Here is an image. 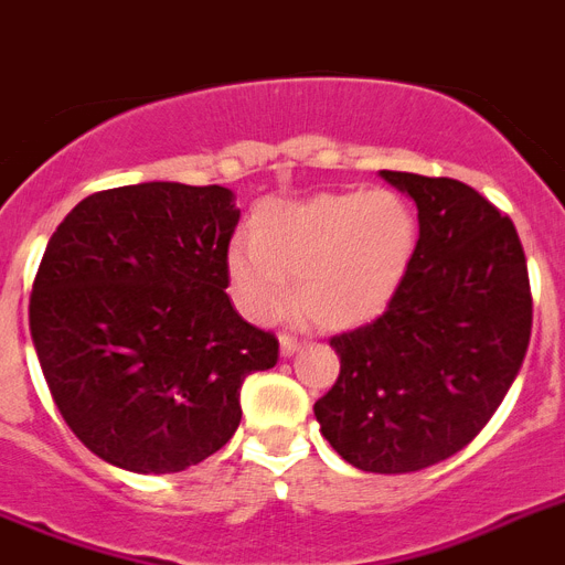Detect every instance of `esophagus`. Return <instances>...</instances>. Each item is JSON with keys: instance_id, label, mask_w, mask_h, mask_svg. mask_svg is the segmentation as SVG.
Returning <instances> with one entry per match:
<instances>
[{"instance_id": "esophagus-1", "label": "esophagus", "mask_w": 565, "mask_h": 565, "mask_svg": "<svg viewBox=\"0 0 565 565\" xmlns=\"http://www.w3.org/2000/svg\"><path fill=\"white\" fill-rule=\"evenodd\" d=\"M298 348H301V341H298L296 335H290V333L281 335V355H292Z\"/></svg>"}]
</instances>
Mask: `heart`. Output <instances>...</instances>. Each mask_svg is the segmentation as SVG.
I'll list each match as a JSON object with an SVG mask.
<instances>
[{
	"instance_id": "b5f03b06",
	"label": "heart",
	"mask_w": 565,
	"mask_h": 565,
	"mask_svg": "<svg viewBox=\"0 0 565 565\" xmlns=\"http://www.w3.org/2000/svg\"><path fill=\"white\" fill-rule=\"evenodd\" d=\"M416 249V215L402 194L324 192L267 203L253 244L230 255L235 296L253 319H275L290 305L316 324L344 330L385 310Z\"/></svg>"
}]
</instances>
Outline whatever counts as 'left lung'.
Returning <instances> with one entry per match:
<instances>
[{"instance_id":"1","label":"left lung","mask_w":565,"mask_h":565,"mask_svg":"<svg viewBox=\"0 0 565 565\" xmlns=\"http://www.w3.org/2000/svg\"><path fill=\"white\" fill-rule=\"evenodd\" d=\"M419 210L407 273L371 324L330 339L341 371L316 402L350 466L407 473L462 451L505 399L532 339L514 224L454 178L382 172Z\"/></svg>"}]
</instances>
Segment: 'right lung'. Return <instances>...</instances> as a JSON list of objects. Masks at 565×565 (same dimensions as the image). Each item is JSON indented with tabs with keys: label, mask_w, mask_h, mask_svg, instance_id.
I'll return each instance as SVG.
<instances>
[{
	"label": "right lung",
	"mask_w": 565,
	"mask_h": 565,
	"mask_svg": "<svg viewBox=\"0 0 565 565\" xmlns=\"http://www.w3.org/2000/svg\"><path fill=\"white\" fill-rule=\"evenodd\" d=\"M224 186L137 183L88 194L51 235L31 335L65 425L135 473L198 466L232 439L241 385L278 339L232 307Z\"/></svg>",
	"instance_id": "right-lung-1"
}]
</instances>
